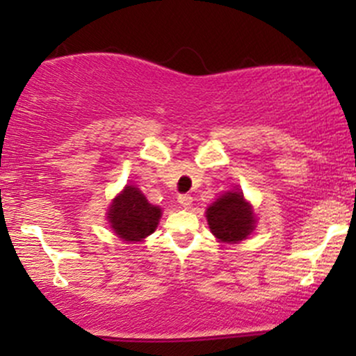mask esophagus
<instances>
[{
    "instance_id": "34e87169",
    "label": "esophagus",
    "mask_w": 356,
    "mask_h": 356,
    "mask_svg": "<svg viewBox=\"0 0 356 356\" xmlns=\"http://www.w3.org/2000/svg\"><path fill=\"white\" fill-rule=\"evenodd\" d=\"M177 201H179V204H181V206L184 207V209H189L191 207V204H192V197L189 194H181L177 197Z\"/></svg>"
}]
</instances>
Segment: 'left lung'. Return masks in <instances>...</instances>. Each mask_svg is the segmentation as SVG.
<instances>
[{
    "label": "left lung",
    "mask_w": 356,
    "mask_h": 356,
    "mask_svg": "<svg viewBox=\"0 0 356 356\" xmlns=\"http://www.w3.org/2000/svg\"><path fill=\"white\" fill-rule=\"evenodd\" d=\"M206 218L211 232L220 243H241L256 227L252 206L239 191H229L216 199L207 207Z\"/></svg>",
    "instance_id": "left-lung-1"
}]
</instances>
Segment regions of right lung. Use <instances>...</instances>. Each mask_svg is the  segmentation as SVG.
<instances>
[{
	"mask_svg": "<svg viewBox=\"0 0 356 356\" xmlns=\"http://www.w3.org/2000/svg\"><path fill=\"white\" fill-rule=\"evenodd\" d=\"M161 216V207L152 206L134 186H125L107 212L110 227L127 243H138L152 234Z\"/></svg>",
	"mask_w": 356,
	"mask_h": 356,
	"instance_id": "1",
	"label": "right lung"
}]
</instances>
